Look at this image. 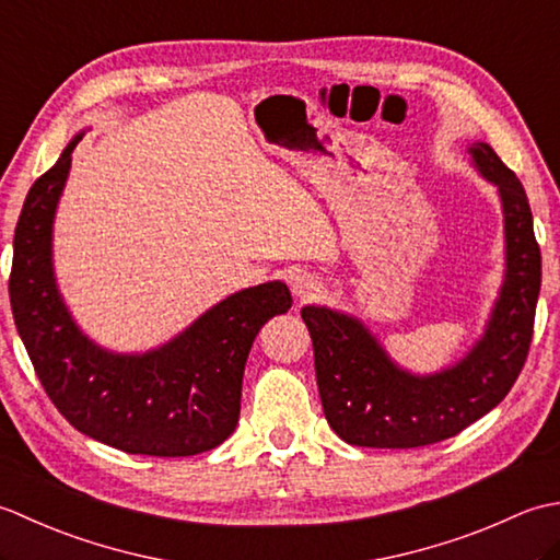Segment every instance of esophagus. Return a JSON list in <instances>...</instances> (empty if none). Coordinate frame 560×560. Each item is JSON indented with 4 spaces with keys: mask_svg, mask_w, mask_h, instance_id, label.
Returning a JSON list of instances; mask_svg holds the SVG:
<instances>
[{
    "mask_svg": "<svg viewBox=\"0 0 560 560\" xmlns=\"http://www.w3.org/2000/svg\"><path fill=\"white\" fill-rule=\"evenodd\" d=\"M319 289H323V283H319L317 277H313V273H299V277H293L291 281V291L299 301H313L315 295L319 293Z\"/></svg>",
    "mask_w": 560,
    "mask_h": 560,
    "instance_id": "34e87169",
    "label": "esophagus"
}]
</instances>
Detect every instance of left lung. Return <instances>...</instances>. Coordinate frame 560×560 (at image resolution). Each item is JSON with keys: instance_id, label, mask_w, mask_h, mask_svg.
<instances>
[{"instance_id": "1", "label": "left lung", "mask_w": 560, "mask_h": 560, "mask_svg": "<svg viewBox=\"0 0 560 560\" xmlns=\"http://www.w3.org/2000/svg\"><path fill=\"white\" fill-rule=\"evenodd\" d=\"M503 209L505 269L483 335L435 373L399 365L363 319L327 305L301 311L315 351L319 399L343 443L421 447L457 435L505 399L527 361L541 289V253L517 175L486 141L467 147Z\"/></svg>"}]
</instances>
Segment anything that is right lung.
Masks as SVG:
<instances>
[{
  "instance_id": "right-lung-1",
  "label": "right lung",
  "mask_w": 560,
  "mask_h": 560,
  "mask_svg": "<svg viewBox=\"0 0 560 560\" xmlns=\"http://www.w3.org/2000/svg\"><path fill=\"white\" fill-rule=\"evenodd\" d=\"M74 135L33 183L14 233L9 299L19 337L47 397L98 443L129 455L189 457L235 431L247 353L259 329L291 307L283 281L231 293L156 349L120 353L83 331L57 287L52 231Z\"/></svg>"
}]
</instances>
